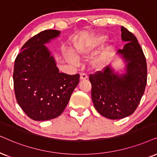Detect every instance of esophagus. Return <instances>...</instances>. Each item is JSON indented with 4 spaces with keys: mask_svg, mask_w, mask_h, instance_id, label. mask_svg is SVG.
I'll return each mask as SVG.
<instances>
[{
    "mask_svg": "<svg viewBox=\"0 0 157 157\" xmlns=\"http://www.w3.org/2000/svg\"><path fill=\"white\" fill-rule=\"evenodd\" d=\"M87 78H88V75L84 74V73H81L80 77V80H85Z\"/></svg>",
    "mask_w": 157,
    "mask_h": 157,
    "instance_id": "esophagus-1",
    "label": "esophagus"
}]
</instances>
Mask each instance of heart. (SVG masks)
<instances>
[{"label": "heart", "mask_w": 157, "mask_h": 157, "mask_svg": "<svg viewBox=\"0 0 157 157\" xmlns=\"http://www.w3.org/2000/svg\"><path fill=\"white\" fill-rule=\"evenodd\" d=\"M106 37L105 35H98L94 38L90 40L88 42L77 45L75 48L74 54L72 53H67L65 56L67 61L72 64H76L77 62V57H84L92 54L96 51L98 48L102 44V43L106 40ZM112 48V44H108L106 45L101 51L94 57L93 59L92 64L96 68H101L106 64L107 58L109 55L110 51Z\"/></svg>", "instance_id": "b5f03b06"}]
</instances>
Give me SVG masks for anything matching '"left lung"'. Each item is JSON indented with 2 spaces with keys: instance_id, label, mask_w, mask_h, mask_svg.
I'll use <instances>...</instances> for the list:
<instances>
[{
  "instance_id": "1",
  "label": "left lung",
  "mask_w": 157,
  "mask_h": 157,
  "mask_svg": "<svg viewBox=\"0 0 157 157\" xmlns=\"http://www.w3.org/2000/svg\"><path fill=\"white\" fill-rule=\"evenodd\" d=\"M122 40L126 44L117 54L125 64L124 72H115L109 65L102 72L90 75L91 97L99 114L111 120L130 116L144 95L147 82V66L136 36L121 27Z\"/></svg>"
}]
</instances>
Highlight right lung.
Here are the masks:
<instances>
[{
    "label": "right lung",
    "instance_id": "add662e5",
    "mask_svg": "<svg viewBox=\"0 0 157 157\" xmlns=\"http://www.w3.org/2000/svg\"><path fill=\"white\" fill-rule=\"evenodd\" d=\"M60 33L56 29L38 33L25 43L15 59L13 79L16 99L33 120L59 117L80 81L79 74L59 72L54 57L45 45Z\"/></svg>",
    "mask_w": 157,
    "mask_h": 157
}]
</instances>
